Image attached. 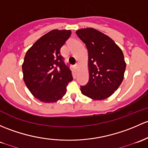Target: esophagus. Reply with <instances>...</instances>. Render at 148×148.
<instances>
[{
    "instance_id": "1",
    "label": "esophagus",
    "mask_w": 148,
    "mask_h": 148,
    "mask_svg": "<svg viewBox=\"0 0 148 148\" xmlns=\"http://www.w3.org/2000/svg\"><path fill=\"white\" fill-rule=\"evenodd\" d=\"M73 68L75 71H77V70H78V64H75V65L73 66Z\"/></svg>"
}]
</instances>
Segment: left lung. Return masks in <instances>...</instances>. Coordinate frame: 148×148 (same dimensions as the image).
Segmentation results:
<instances>
[{
	"mask_svg": "<svg viewBox=\"0 0 148 148\" xmlns=\"http://www.w3.org/2000/svg\"><path fill=\"white\" fill-rule=\"evenodd\" d=\"M76 34L88 51L89 80L80 90L93 100H103L123 82L126 64L121 49L110 38L95 29H80Z\"/></svg>",
	"mask_w": 148,
	"mask_h": 148,
	"instance_id": "1",
	"label": "left lung"
}]
</instances>
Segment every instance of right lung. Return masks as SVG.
<instances>
[{"instance_id":"obj_1","label":"right lung","mask_w":148,"mask_h":148,"mask_svg":"<svg viewBox=\"0 0 148 148\" xmlns=\"http://www.w3.org/2000/svg\"><path fill=\"white\" fill-rule=\"evenodd\" d=\"M71 35L70 30H53L27 51L22 65L23 80L32 95L44 103H55L66 93L72 81L70 67L60 48Z\"/></svg>"}]
</instances>
